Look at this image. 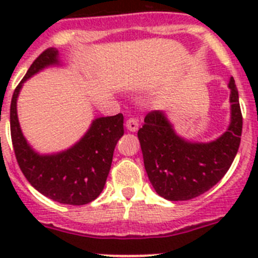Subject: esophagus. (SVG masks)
Returning <instances> with one entry per match:
<instances>
[{
    "mask_svg": "<svg viewBox=\"0 0 258 258\" xmlns=\"http://www.w3.org/2000/svg\"><path fill=\"white\" fill-rule=\"evenodd\" d=\"M138 125H140L138 124V120H137V118L131 117L126 121V129L129 132H137L138 131Z\"/></svg>",
    "mask_w": 258,
    "mask_h": 258,
    "instance_id": "esophagus-1",
    "label": "esophagus"
}]
</instances>
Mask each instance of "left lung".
I'll return each instance as SVG.
<instances>
[{
  "instance_id": "1",
  "label": "left lung",
  "mask_w": 258,
  "mask_h": 258,
  "mask_svg": "<svg viewBox=\"0 0 258 258\" xmlns=\"http://www.w3.org/2000/svg\"><path fill=\"white\" fill-rule=\"evenodd\" d=\"M230 122L209 142L179 136L163 111H152L138 131L145 169L152 187L170 202L199 197L226 174L240 145L243 117L235 81L230 77Z\"/></svg>"
}]
</instances>
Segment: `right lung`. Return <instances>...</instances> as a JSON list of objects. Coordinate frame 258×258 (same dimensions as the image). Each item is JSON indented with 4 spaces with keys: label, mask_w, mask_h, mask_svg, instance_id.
Wrapping results in <instances>:
<instances>
[{
    "label": "right lung",
    "mask_w": 258,
    "mask_h": 258,
    "mask_svg": "<svg viewBox=\"0 0 258 258\" xmlns=\"http://www.w3.org/2000/svg\"><path fill=\"white\" fill-rule=\"evenodd\" d=\"M58 49L49 47L36 59L11 98V141L18 164L29 183L42 195L68 206H84L99 197L106 184L116 143L124 136V116L94 118L70 149L40 154L26 140L18 118L17 103L27 80L49 67H61Z\"/></svg>",
    "instance_id": "add662e5"
}]
</instances>
